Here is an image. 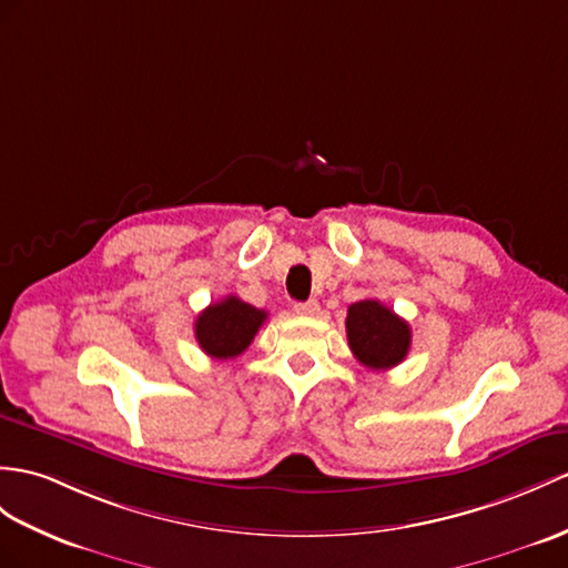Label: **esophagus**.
Instances as JSON below:
<instances>
[{
    "label": "esophagus",
    "mask_w": 568,
    "mask_h": 568,
    "mask_svg": "<svg viewBox=\"0 0 568 568\" xmlns=\"http://www.w3.org/2000/svg\"><path fill=\"white\" fill-rule=\"evenodd\" d=\"M294 311L298 315H317V311H321V306H317V301H303V303H296Z\"/></svg>",
    "instance_id": "34e87169"
}]
</instances>
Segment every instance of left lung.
<instances>
[{
    "instance_id": "1",
    "label": "left lung",
    "mask_w": 568,
    "mask_h": 568,
    "mask_svg": "<svg viewBox=\"0 0 568 568\" xmlns=\"http://www.w3.org/2000/svg\"><path fill=\"white\" fill-rule=\"evenodd\" d=\"M349 349L364 366L388 371L405 362L412 344L407 321L376 298L356 301L347 311Z\"/></svg>"
}]
</instances>
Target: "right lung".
<instances>
[{"label":"right lung","instance_id":"1","mask_svg":"<svg viewBox=\"0 0 568 568\" xmlns=\"http://www.w3.org/2000/svg\"><path fill=\"white\" fill-rule=\"evenodd\" d=\"M265 321V311L251 306L239 296H226L197 315L195 337L202 352L212 358H236L251 347Z\"/></svg>","mask_w":568,"mask_h":568}]
</instances>
